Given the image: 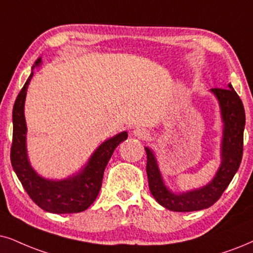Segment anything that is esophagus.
I'll return each mask as SVG.
<instances>
[{"mask_svg":"<svg viewBox=\"0 0 253 253\" xmlns=\"http://www.w3.org/2000/svg\"><path fill=\"white\" fill-rule=\"evenodd\" d=\"M133 134L135 136L140 137V139H146V137H148V135H149V133L147 132L145 128H141V127H137V128L134 129Z\"/></svg>","mask_w":253,"mask_h":253,"instance_id":"34e87169","label":"esophagus"}]
</instances>
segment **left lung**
I'll return each mask as SVG.
<instances>
[{"label": "left lung", "mask_w": 253, "mask_h": 253, "mask_svg": "<svg viewBox=\"0 0 253 253\" xmlns=\"http://www.w3.org/2000/svg\"><path fill=\"white\" fill-rule=\"evenodd\" d=\"M218 99L220 114L224 124L222 139V162L216 176L207 185L182 194H174L166 187L159 170L155 156L146 147L147 176L149 190L159 204L177 212L197 211L215 204L238 170L243 156V135L245 127V111L239 95L231 84L229 88H211Z\"/></svg>", "instance_id": "left-lung-1"}]
</instances>
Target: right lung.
<instances>
[{
    "label": "right lung",
    "instance_id": "right-lung-1",
    "mask_svg": "<svg viewBox=\"0 0 253 253\" xmlns=\"http://www.w3.org/2000/svg\"><path fill=\"white\" fill-rule=\"evenodd\" d=\"M38 58L33 66L41 64ZM34 71L29 76L23 88L16 98L12 108V145L10 150L11 166L21 181L24 190L38 207L52 213L82 212L91 206L100 191L105 168L110 161L114 149L128 136L121 132L101 143L89 158L87 165L79 174L66 180L52 181L40 176L30 166L27 154V124L24 118V101L28 85Z\"/></svg>",
    "mask_w": 253,
    "mask_h": 253
}]
</instances>
